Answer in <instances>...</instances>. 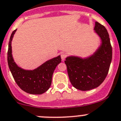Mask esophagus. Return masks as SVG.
I'll return each mask as SVG.
<instances>
[{"instance_id": "1", "label": "esophagus", "mask_w": 121, "mask_h": 121, "mask_svg": "<svg viewBox=\"0 0 121 121\" xmlns=\"http://www.w3.org/2000/svg\"><path fill=\"white\" fill-rule=\"evenodd\" d=\"M60 56L61 58H62V60L63 61L66 58V53H64V52H61Z\"/></svg>"}]
</instances>
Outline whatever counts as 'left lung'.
Returning a JSON list of instances; mask_svg holds the SVG:
<instances>
[{"label":"left lung","mask_w":121,"mask_h":121,"mask_svg":"<svg viewBox=\"0 0 121 121\" xmlns=\"http://www.w3.org/2000/svg\"><path fill=\"white\" fill-rule=\"evenodd\" d=\"M94 30L101 41L95 52L83 58L69 56L65 61L70 83L76 89L83 91L97 88L104 82L112 60V50L107 30L95 22Z\"/></svg>","instance_id":"8db88e82"}]
</instances>
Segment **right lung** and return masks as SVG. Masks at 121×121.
Returning a JSON list of instances; mask_svg holds the SVG:
<instances>
[{"label": "right lung", "instance_id": "right-lung-1", "mask_svg": "<svg viewBox=\"0 0 121 121\" xmlns=\"http://www.w3.org/2000/svg\"><path fill=\"white\" fill-rule=\"evenodd\" d=\"M16 30L12 32L9 42L8 62L9 69L15 82L22 90L34 95L43 94L51 86L53 72L61 62L60 56L47 60L33 70L20 68L14 61L12 51V41Z\"/></svg>", "mask_w": 121, "mask_h": 121}]
</instances>
